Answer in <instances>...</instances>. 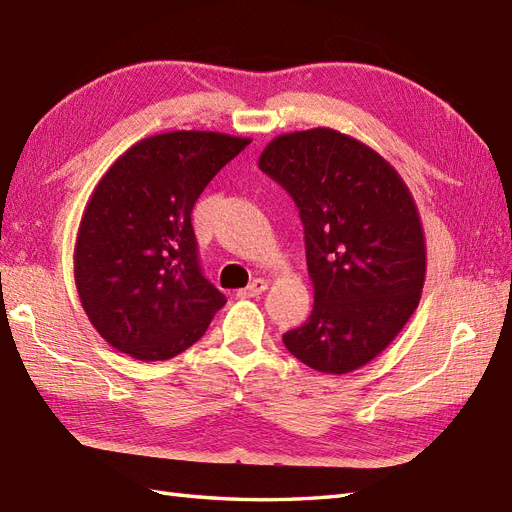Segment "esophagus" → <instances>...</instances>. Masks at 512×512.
I'll list each match as a JSON object with an SVG mask.
<instances>
[{
	"label": "esophagus",
	"instance_id": "34e87169",
	"mask_svg": "<svg viewBox=\"0 0 512 512\" xmlns=\"http://www.w3.org/2000/svg\"><path fill=\"white\" fill-rule=\"evenodd\" d=\"M268 290V281L266 279H255L253 283H248V288L240 290L242 299H255V296L264 294Z\"/></svg>",
	"mask_w": 512,
	"mask_h": 512
}]
</instances>
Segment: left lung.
<instances>
[{"label":"left lung","instance_id":"left-lung-1","mask_svg":"<svg viewBox=\"0 0 512 512\" xmlns=\"http://www.w3.org/2000/svg\"><path fill=\"white\" fill-rule=\"evenodd\" d=\"M259 170L299 207L314 285L310 318L283 344L314 371L351 373L397 338L421 301L427 248L417 202L382 154L334 128L275 137Z\"/></svg>","mask_w":512,"mask_h":512}]
</instances>
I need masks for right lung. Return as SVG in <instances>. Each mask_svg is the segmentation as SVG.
Wrapping results in <instances>:
<instances>
[{
    "label": "right lung",
    "mask_w": 512,
    "mask_h": 512,
    "mask_svg": "<svg viewBox=\"0 0 512 512\" xmlns=\"http://www.w3.org/2000/svg\"><path fill=\"white\" fill-rule=\"evenodd\" d=\"M251 139L172 130L130 146L82 213L74 279L95 331L130 358L170 360L227 303L200 272L192 209Z\"/></svg>",
    "instance_id": "add662e5"
}]
</instances>
